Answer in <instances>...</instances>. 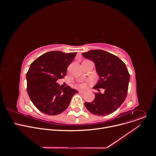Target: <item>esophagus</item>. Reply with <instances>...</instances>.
<instances>
[{"label":"esophagus","mask_w":156,"mask_h":156,"mask_svg":"<svg viewBox=\"0 0 156 156\" xmlns=\"http://www.w3.org/2000/svg\"><path fill=\"white\" fill-rule=\"evenodd\" d=\"M79 93H81V94H84V93H86V91H85V90H80Z\"/></svg>","instance_id":"obj_1"}]
</instances>
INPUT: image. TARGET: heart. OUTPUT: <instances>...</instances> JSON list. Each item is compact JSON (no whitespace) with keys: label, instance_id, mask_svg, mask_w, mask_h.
<instances>
[{"label":"heart","instance_id":"obj_1","mask_svg":"<svg viewBox=\"0 0 156 156\" xmlns=\"http://www.w3.org/2000/svg\"><path fill=\"white\" fill-rule=\"evenodd\" d=\"M80 86H81V87H84V86H85V84L82 83V84H80Z\"/></svg>","mask_w":156,"mask_h":156}]
</instances>
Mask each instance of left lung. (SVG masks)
Here are the masks:
<instances>
[{
  "mask_svg": "<svg viewBox=\"0 0 156 156\" xmlns=\"http://www.w3.org/2000/svg\"><path fill=\"white\" fill-rule=\"evenodd\" d=\"M84 58L93 61L99 80L93 87L104 93H95L91 102H85L88 111L96 115L113 113L120 107L127 95L129 74L124 62L118 57L102 50H91L83 53Z\"/></svg>",
  "mask_w": 156,
  "mask_h": 156,
  "instance_id": "1",
  "label": "left lung"
}]
</instances>
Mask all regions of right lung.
<instances>
[{
    "mask_svg": "<svg viewBox=\"0 0 156 156\" xmlns=\"http://www.w3.org/2000/svg\"><path fill=\"white\" fill-rule=\"evenodd\" d=\"M76 54L51 51L30 65L27 73V92L41 112L49 115L61 114L67 108L73 95L78 93L69 86L62 88L57 83L66 75L68 66Z\"/></svg>",
    "mask_w": 156,
    "mask_h": 156,
    "instance_id": "right-lung-1",
    "label": "right lung"
}]
</instances>
